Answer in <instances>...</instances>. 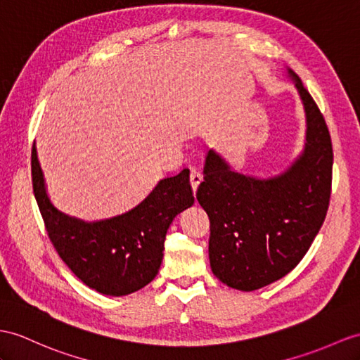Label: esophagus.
I'll return each mask as SVG.
<instances>
[{
    "mask_svg": "<svg viewBox=\"0 0 360 360\" xmlns=\"http://www.w3.org/2000/svg\"><path fill=\"white\" fill-rule=\"evenodd\" d=\"M189 179H191V186H192V191L197 192L198 185L201 183V180H203V175H201V172H198L197 169H192V171H191V175H189Z\"/></svg>",
    "mask_w": 360,
    "mask_h": 360,
    "instance_id": "1",
    "label": "esophagus"
}]
</instances>
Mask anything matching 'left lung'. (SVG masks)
I'll use <instances>...</instances> for the list:
<instances>
[{"label":"left lung","mask_w":360,"mask_h":360,"mask_svg":"<svg viewBox=\"0 0 360 360\" xmlns=\"http://www.w3.org/2000/svg\"><path fill=\"white\" fill-rule=\"evenodd\" d=\"M305 112L304 150L281 174L259 179L232 169L215 150L205 163L197 200L210 220L212 274L253 292L292 271L326 220L333 148L326 120L301 79L287 68Z\"/></svg>","instance_id":"8db88e82"}]
</instances>
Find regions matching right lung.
<instances>
[{"instance_id": "add662e5", "label": "right lung", "mask_w": 360, "mask_h": 360, "mask_svg": "<svg viewBox=\"0 0 360 360\" xmlns=\"http://www.w3.org/2000/svg\"><path fill=\"white\" fill-rule=\"evenodd\" d=\"M32 183L47 233L70 270L93 290L125 296L150 284L163 259V243L172 220L194 205L189 169L162 179L148 197L105 220L85 221L59 210L32 148Z\"/></svg>"}]
</instances>
